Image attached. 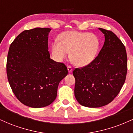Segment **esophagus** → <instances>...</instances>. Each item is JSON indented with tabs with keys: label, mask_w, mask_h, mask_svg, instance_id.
<instances>
[{
	"label": "esophagus",
	"mask_w": 133,
	"mask_h": 133,
	"mask_svg": "<svg viewBox=\"0 0 133 133\" xmlns=\"http://www.w3.org/2000/svg\"><path fill=\"white\" fill-rule=\"evenodd\" d=\"M68 71L69 72H71L72 71V67L71 65H68Z\"/></svg>",
	"instance_id": "34e87169"
}]
</instances>
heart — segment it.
<instances>
[{"label": "heart", "mask_w": 133, "mask_h": 133, "mask_svg": "<svg viewBox=\"0 0 133 133\" xmlns=\"http://www.w3.org/2000/svg\"><path fill=\"white\" fill-rule=\"evenodd\" d=\"M59 40L52 44V54L58 61L64 59L70 52V59L77 66H85L97 56L100 41L95 34L77 31L61 34Z\"/></svg>", "instance_id": "heart-1"}]
</instances>
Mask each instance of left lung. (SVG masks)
Returning <instances> with one entry per match:
<instances>
[{
  "label": "left lung",
  "mask_w": 133,
  "mask_h": 133,
  "mask_svg": "<svg viewBox=\"0 0 133 133\" xmlns=\"http://www.w3.org/2000/svg\"><path fill=\"white\" fill-rule=\"evenodd\" d=\"M105 41L94 61L73 71L74 95L82 106L99 108L112 102L126 80L127 54L121 41L111 30L99 28Z\"/></svg>",
  "instance_id": "left-lung-1"
}]
</instances>
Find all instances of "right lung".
<instances>
[{"mask_svg": "<svg viewBox=\"0 0 133 133\" xmlns=\"http://www.w3.org/2000/svg\"><path fill=\"white\" fill-rule=\"evenodd\" d=\"M49 28H34L21 32L10 44L7 75L14 94L31 108H43L56 99L61 81L68 74L64 64L50 58Z\"/></svg>", "mask_w": 133, "mask_h": 133, "instance_id": "1", "label": "right lung"}]
</instances>
